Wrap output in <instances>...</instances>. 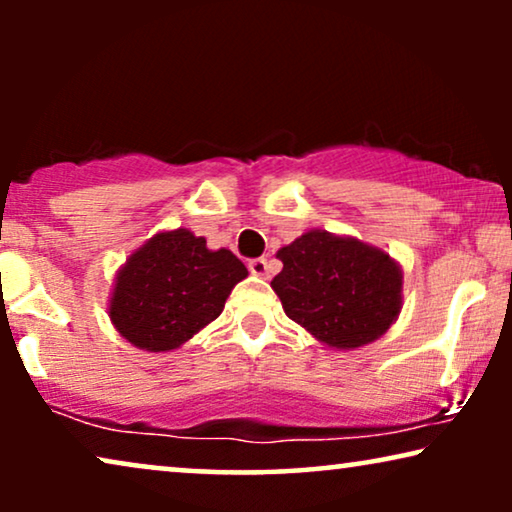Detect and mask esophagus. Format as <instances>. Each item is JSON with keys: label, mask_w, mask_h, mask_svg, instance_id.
I'll return each mask as SVG.
<instances>
[{"label": "esophagus", "mask_w": 512, "mask_h": 512, "mask_svg": "<svg viewBox=\"0 0 512 512\" xmlns=\"http://www.w3.org/2000/svg\"><path fill=\"white\" fill-rule=\"evenodd\" d=\"M249 272L256 277H268V258H254V261H249Z\"/></svg>", "instance_id": "34e87169"}]
</instances>
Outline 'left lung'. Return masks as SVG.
<instances>
[{"instance_id":"8db88e82","label":"left lung","mask_w":512,"mask_h":512,"mask_svg":"<svg viewBox=\"0 0 512 512\" xmlns=\"http://www.w3.org/2000/svg\"><path fill=\"white\" fill-rule=\"evenodd\" d=\"M270 286L286 317L331 349L382 338L403 307V270L387 251L349 235L307 230L277 251Z\"/></svg>"}]
</instances>
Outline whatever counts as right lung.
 <instances>
[{"label":"right lung","mask_w":512,"mask_h":512,"mask_svg":"<svg viewBox=\"0 0 512 512\" xmlns=\"http://www.w3.org/2000/svg\"><path fill=\"white\" fill-rule=\"evenodd\" d=\"M249 272L230 249H209L188 228L160 230L116 272L109 319L144 352H172L219 317Z\"/></svg>","instance_id":"obj_1"}]
</instances>
